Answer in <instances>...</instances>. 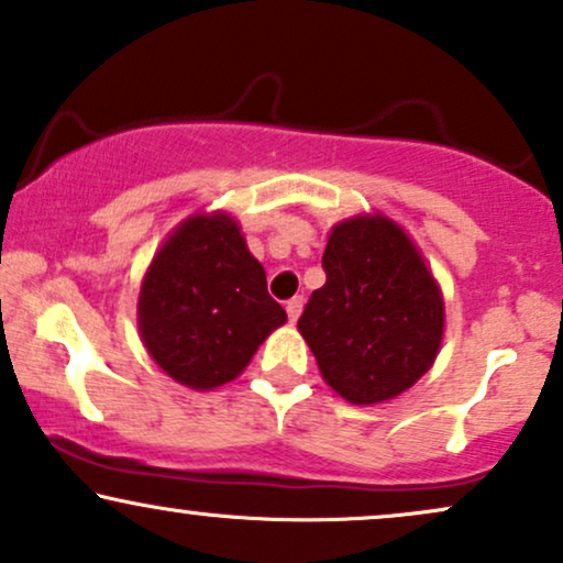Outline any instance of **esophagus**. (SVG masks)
<instances>
[{"mask_svg": "<svg viewBox=\"0 0 563 563\" xmlns=\"http://www.w3.org/2000/svg\"><path fill=\"white\" fill-rule=\"evenodd\" d=\"M301 309H303V299H301V296H294V299H290V301L286 303L288 320H290V322H296V320H299Z\"/></svg>", "mask_w": 563, "mask_h": 563, "instance_id": "esophagus-1", "label": "esophagus"}]
</instances>
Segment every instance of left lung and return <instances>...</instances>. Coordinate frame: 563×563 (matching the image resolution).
I'll use <instances>...</instances> for the list:
<instances>
[{"label": "left lung", "mask_w": 563, "mask_h": 563, "mask_svg": "<svg viewBox=\"0 0 563 563\" xmlns=\"http://www.w3.org/2000/svg\"><path fill=\"white\" fill-rule=\"evenodd\" d=\"M328 280L299 320L322 380L349 404L401 396L435 362L445 303L417 243L383 212L335 222L322 254Z\"/></svg>", "instance_id": "1"}]
</instances>
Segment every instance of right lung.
<instances>
[{"label": "right lung", "mask_w": 563, "mask_h": 563, "mask_svg": "<svg viewBox=\"0 0 563 563\" xmlns=\"http://www.w3.org/2000/svg\"><path fill=\"white\" fill-rule=\"evenodd\" d=\"M139 333L148 356L191 390L220 388L249 367L286 324L267 275L230 212H194L162 241L139 290Z\"/></svg>", "instance_id": "add662e5"}]
</instances>
